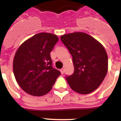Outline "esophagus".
I'll list each match as a JSON object with an SVG mask.
<instances>
[{
	"label": "esophagus",
	"mask_w": 121,
	"mask_h": 121,
	"mask_svg": "<svg viewBox=\"0 0 121 121\" xmlns=\"http://www.w3.org/2000/svg\"><path fill=\"white\" fill-rule=\"evenodd\" d=\"M60 72H61V74H64L65 73V69L64 68H61L60 70Z\"/></svg>",
	"instance_id": "1"
}]
</instances>
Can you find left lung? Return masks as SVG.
<instances>
[{"instance_id": "8db88e82", "label": "left lung", "mask_w": 121, "mask_h": 121, "mask_svg": "<svg viewBox=\"0 0 121 121\" xmlns=\"http://www.w3.org/2000/svg\"><path fill=\"white\" fill-rule=\"evenodd\" d=\"M61 40L73 58L74 72L66 80L72 90L87 94L103 82L108 69V57L103 46L84 33L63 35Z\"/></svg>"}]
</instances>
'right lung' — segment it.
<instances>
[{"label": "right lung", "mask_w": 121, "mask_h": 121, "mask_svg": "<svg viewBox=\"0 0 121 121\" xmlns=\"http://www.w3.org/2000/svg\"><path fill=\"white\" fill-rule=\"evenodd\" d=\"M58 38L41 33L20 46L13 61L17 82L26 93L33 96L45 95L51 90L61 72L52 66L50 53Z\"/></svg>", "instance_id": "add662e5"}]
</instances>
